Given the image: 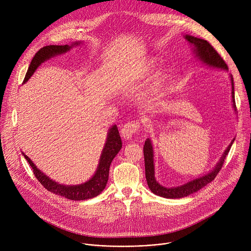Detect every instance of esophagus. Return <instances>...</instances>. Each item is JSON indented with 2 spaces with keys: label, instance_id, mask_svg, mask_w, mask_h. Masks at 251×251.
Here are the masks:
<instances>
[{
  "label": "esophagus",
  "instance_id": "obj_1",
  "mask_svg": "<svg viewBox=\"0 0 251 251\" xmlns=\"http://www.w3.org/2000/svg\"><path fill=\"white\" fill-rule=\"evenodd\" d=\"M140 131V125L137 121H131L126 123L122 129H121V134L124 139H131V137L135 134H137Z\"/></svg>",
  "mask_w": 251,
  "mask_h": 251
}]
</instances>
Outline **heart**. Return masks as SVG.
Listing matches in <instances>:
<instances>
[{
    "instance_id": "obj_1",
    "label": "heart",
    "mask_w": 251,
    "mask_h": 251,
    "mask_svg": "<svg viewBox=\"0 0 251 251\" xmlns=\"http://www.w3.org/2000/svg\"><path fill=\"white\" fill-rule=\"evenodd\" d=\"M165 80H166V75H165L158 76L157 79H156V81H155V83H154V90H155V91L161 90L162 87H163V85H164Z\"/></svg>"
}]
</instances>
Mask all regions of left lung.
I'll return each mask as SVG.
<instances>
[{"instance_id":"obj_1","label":"left lung","mask_w":251,"mask_h":251,"mask_svg":"<svg viewBox=\"0 0 251 251\" xmlns=\"http://www.w3.org/2000/svg\"><path fill=\"white\" fill-rule=\"evenodd\" d=\"M185 39L192 45L193 51L195 53V56L201 60L205 65H208L213 68H220V69H226L228 70V67L225 60L222 58V56L219 54V52L213 49V47L206 41L199 38H195L193 35L186 34ZM230 81H231V97H232V105L233 108L235 109V101H234V86H233V78L230 75ZM234 139L231 141L230 144L228 145L227 149L225 151L224 155L222 156L220 162L214 167V169L209 172L208 174L200 176L195 180L186 183L185 185L174 187V188H166L162 185H160L155 177V166H154V151L152 142L148 138L145 141L144 145V160H145V175L146 180L148 183V187L151 190L152 193H154L157 196L167 198V199H181L184 197H187L193 193L198 192L210 182L214 180V177L218 176L221 169L223 168L225 159L226 155L228 154L230 147L232 145Z\"/></svg>"}]
</instances>
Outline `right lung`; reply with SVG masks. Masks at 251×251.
Masks as SVG:
<instances>
[{
	"mask_svg": "<svg viewBox=\"0 0 251 251\" xmlns=\"http://www.w3.org/2000/svg\"><path fill=\"white\" fill-rule=\"evenodd\" d=\"M80 42H76L71 46H68V45L47 46L42 48L32 57L30 64L28 66V69L26 71L25 77L24 79V83H25L30 78V76L33 75L34 71L37 70V68L43 62H45L46 60L50 59L52 56L67 52L70 49H73V47L78 46ZM121 148H122V141L119 135L118 128L116 125H113L109 129L108 136H107L106 143L102 150V153L99 159V164L95 174L86 183L81 185H75V186H65L52 181L51 178H50L43 172H41V170H39L37 167H35L32 161L25 154H24V152H23V155L25 158V160L28 162L29 166L32 168L33 170L32 172L35 177L38 178V181L48 191L55 195L61 196L63 198H66L68 200L83 201V200L92 199L98 196L105 189L107 181H108L110 165Z\"/></svg>",
	"mask_w": 251,
	"mask_h": 251,
	"instance_id": "1",
	"label": "right lung"
}]
</instances>
